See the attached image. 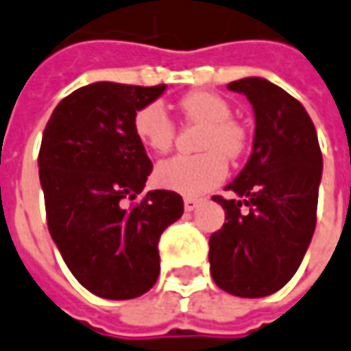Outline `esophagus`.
I'll use <instances>...</instances> for the list:
<instances>
[{"label":"esophagus","instance_id":"1","mask_svg":"<svg viewBox=\"0 0 351 351\" xmlns=\"http://www.w3.org/2000/svg\"><path fill=\"white\" fill-rule=\"evenodd\" d=\"M183 204H185V210L191 213V210H195V208L199 206V199H195V197H185Z\"/></svg>","mask_w":351,"mask_h":351}]
</instances>
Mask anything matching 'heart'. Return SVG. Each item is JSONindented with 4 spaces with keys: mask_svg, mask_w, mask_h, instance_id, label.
<instances>
[{
    "mask_svg": "<svg viewBox=\"0 0 351 351\" xmlns=\"http://www.w3.org/2000/svg\"><path fill=\"white\" fill-rule=\"evenodd\" d=\"M180 110L187 121L203 125L197 156H173L160 162L154 181L160 187L183 195H203L214 189L228 173V162L239 158L245 150V131L232 119V106L222 96L204 90L185 94ZM133 131L143 147L150 152H168L173 145L176 125L160 102L138 108L133 117Z\"/></svg>",
    "mask_w": 351,
    "mask_h": 351,
    "instance_id": "1",
    "label": "heart"
}]
</instances>
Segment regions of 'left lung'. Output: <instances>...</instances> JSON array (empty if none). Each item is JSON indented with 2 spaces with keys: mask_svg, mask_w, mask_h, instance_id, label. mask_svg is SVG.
Instances as JSON below:
<instances>
[{
  "mask_svg": "<svg viewBox=\"0 0 351 351\" xmlns=\"http://www.w3.org/2000/svg\"><path fill=\"white\" fill-rule=\"evenodd\" d=\"M255 110L253 154L226 189L214 195L224 226L208 241L210 274L239 298H265L284 288L302 265L317 224L323 154L311 117L272 82L247 77L228 84Z\"/></svg>",
  "mask_w": 351,
  "mask_h": 351,
  "instance_id": "left-lung-1",
  "label": "left lung"
}]
</instances>
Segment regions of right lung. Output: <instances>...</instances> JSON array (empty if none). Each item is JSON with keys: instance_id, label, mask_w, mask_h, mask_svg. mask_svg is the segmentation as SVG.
I'll return each mask as SVG.
<instances>
[{"instance_id": "right-lung-1", "label": "right lung", "mask_w": 351, "mask_h": 351, "mask_svg": "<svg viewBox=\"0 0 351 351\" xmlns=\"http://www.w3.org/2000/svg\"><path fill=\"white\" fill-rule=\"evenodd\" d=\"M164 88L108 81L81 86L56 106L42 135L49 236L73 276L98 298L133 300L150 290L160 274V236L183 214L176 191L156 189L137 201L152 162L133 117Z\"/></svg>"}]
</instances>
